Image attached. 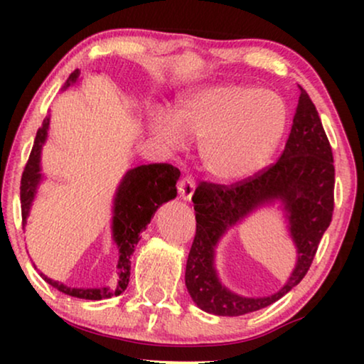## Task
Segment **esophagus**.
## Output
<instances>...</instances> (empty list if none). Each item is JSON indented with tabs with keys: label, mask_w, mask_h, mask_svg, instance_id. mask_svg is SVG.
<instances>
[{
	"label": "esophagus",
	"mask_w": 364,
	"mask_h": 364,
	"mask_svg": "<svg viewBox=\"0 0 364 364\" xmlns=\"http://www.w3.org/2000/svg\"><path fill=\"white\" fill-rule=\"evenodd\" d=\"M193 188H196V181H193V177H191V176L182 177L181 182L177 183L178 196H181V197L183 198V200H188V198L192 197Z\"/></svg>",
	"instance_id": "esophagus-1"
}]
</instances>
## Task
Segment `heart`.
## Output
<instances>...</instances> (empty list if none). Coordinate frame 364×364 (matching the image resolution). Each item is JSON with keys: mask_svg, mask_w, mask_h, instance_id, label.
Wrapping results in <instances>:
<instances>
[{"mask_svg": "<svg viewBox=\"0 0 364 364\" xmlns=\"http://www.w3.org/2000/svg\"><path fill=\"white\" fill-rule=\"evenodd\" d=\"M208 162H210L212 167L218 168L220 167V156H237L240 161H253L255 159V152H253L252 147H248L243 144L240 139L232 136V134H223L222 137H218L215 144H212L210 149H208Z\"/></svg>", "mask_w": 364, "mask_h": 364, "instance_id": "heart-1", "label": "heart"}]
</instances>
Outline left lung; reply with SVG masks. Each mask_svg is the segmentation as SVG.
Instances as JSON below:
<instances>
[{
	"label": "left lung",
	"instance_id": "8db88e82",
	"mask_svg": "<svg viewBox=\"0 0 364 364\" xmlns=\"http://www.w3.org/2000/svg\"><path fill=\"white\" fill-rule=\"evenodd\" d=\"M79 71H74L68 81L64 82L63 91L77 82ZM49 117L43 121V126L38 129L34 144L29 154V159L24 166L21 176V187H19V198H21V218L23 227L29 215V208L36 196L38 183L41 181V147L48 137ZM181 177V171L171 164H149L139 166L126 172V176L119 183L116 197H114V215H112V233L114 240L119 247L117 275L119 282L114 290L109 288H68L61 282L53 280L46 275L41 277L49 285L66 295L84 298V300H102L114 295H121L129 285L131 277V255L134 245L139 242V235L151 222V218L162 203H166L177 196L176 182Z\"/></svg>",
	"mask_w": 364,
	"mask_h": 364
}]
</instances>
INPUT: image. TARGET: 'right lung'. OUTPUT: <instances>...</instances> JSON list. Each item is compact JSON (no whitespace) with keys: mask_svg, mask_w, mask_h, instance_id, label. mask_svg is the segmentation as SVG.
Instances as JSON below:
<instances>
[{"mask_svg":"<svg viewBox=\"0 0 364 364\" xmlns=\"http://www.w3.org/2000/svg\"><path fill=\"white\" fill-rule=\"evenodd\" d=\"M282 198L291 213L299 265L291 282L267 299L233 296L216 280L213 247L227 226L261 205ZM197 230L188 253L186 285L198 308L218 316H240L262 310L301 282L310 268L335 208V166L328 137L306 92L298 101L291 132L280 159L272 166L232 183L202 182L192 197Z\"/></svg>","mask_w":364,"mask_h":364,"instance_id":"right-lung-1","label":"right lung"}]
</instances>
